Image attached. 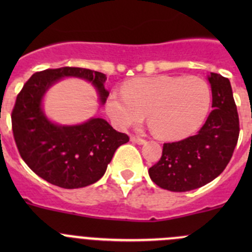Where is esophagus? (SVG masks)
<instances>
[{"instance_id": "34e87169", "label": "esophagus", "mask_w": 252, "mask_h": 252, "mask_svg": "<svg viewBox=\"0 0 252 252\" xmlns=\"http://www.w3.org/2000/svg\"><path fill=\"white\" fill-rule=\"evenodd\" d=\"M130 140L133 141V142H136V144H145V142H146V140H145V139H142V138H140V136H135V135H131L130 136Z\"/></svg>"}]
</instances>
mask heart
Masks as SVG:
<instances>
[{
	"label": "heart",
	"mask_w": 252,
	"mask_h": 252,
	"mask_svg": "<svg viewBox=\"0 0 252 252\" xmlns=\"http://www.w3.org/2000/svg\"><path fill=\"white\" fill-rule=\"evenodd\" d=\"M211 91L199 77L158 75L129 81L112 91L106 102L108 116L118 128H128L149 117L157 136L183 139L200 128L207 116Z\"/></svg>",
	"instance_id": "obj_1"
}]
</instances>
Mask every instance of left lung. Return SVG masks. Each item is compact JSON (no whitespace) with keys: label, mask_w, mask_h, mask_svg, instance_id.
<instances>
[{"label":"left lung","mask_w":252,"mask_h":252,"mask_svg":"<svg viewBox=\"0 0 252 252\" xmlns=\"http://www.w3.org/2000/svg\"><path fill=\"white\" fill-rule=\"evenodd\" d=\"M212 107L195 135L163 144L162 156L149 169L162 189L183 192L201 188L222 173L239 139V116L229 79L211 73Z\"/></svg>","instance_id":"left-lung-1"}]
</instances>
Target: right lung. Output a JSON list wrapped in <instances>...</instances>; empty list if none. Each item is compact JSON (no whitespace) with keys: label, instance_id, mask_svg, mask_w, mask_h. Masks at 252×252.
<instances>
[{"label":"right lung","instance_id":"add662e5","mask_svg":"<svg viewBox=\"0 0 252 252\" xmlns=\"http://www.w3.org/2000/svg\"><path fill=\"white\" fill-rule=\"evenodd\" d=\"M63 77L91 81L102 103L108 97L103 73L78 67L36 72L18 94L11 114L12 130L20 157L34 173L60 188L77 189L105 174L116 150L128 142L129 136L114 130L102 118L73 126L51 123L41 110L42 96Z\"/></svg>","mask_w":252,"mask_h":252}]
</instances>
